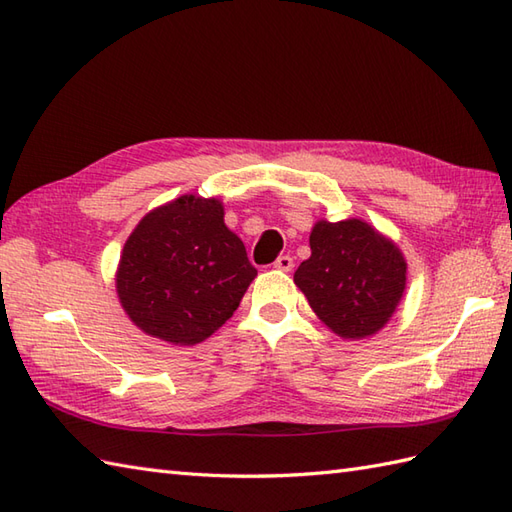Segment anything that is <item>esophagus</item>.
Segmentation results:
<instances>
[{
    "label": "esophagus",
    "mask_w": 512,
    "mask_h": 512,
    "mask_svg": "<svg viewBox=\"0 0 512 512\" xmlns=\"http://www.w3.org/2000/svg\"><path fill=\"white\" fill-rule=\"evenodd\" d=\"M273 267L280 269V271H291V269H293V258L284 254V256H280V258L276 260V263H273Z\"/></svg>",
    "instance_id": "esophagus-1"
}]
</instances>
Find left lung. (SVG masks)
Listing matches in <instances>:
<instances>
[{
	"mask_svg": "<svg viewBox=\"0 0 512 512\" xmlns=\"http://www.w3.org/2000/svg\"><path fill=\"white\" fill-rule=\"evenodd\" d=\"M295 284L317 317L343 339H365L391 319L406 289V260L360 219L319 221Z\"/></svg>",
	"mask_w": 512,
	"mask_h": 512,
	"instance_id": "8db88e82",
	"label": "left lung"
}]
</instances>
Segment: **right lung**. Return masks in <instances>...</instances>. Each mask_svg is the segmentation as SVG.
Instances as JSON below:
<instances>
[{
  "instance_id": "obj_1",
  "label": "right lung",
  "mask_w": 512,
  "mask_h": 512,
  "mask_svg": "<svg viewBox=\"0 0 512 512\" xmlns=\"http://www.w3.org/2000/svg\"><path fill=\"white\" fill-rule=\"evenodd\" d=\"M256 278L219 199L184 195L141 219L126 241L117 293L156 339L195 345L226 323Z\"/></svg>"
}]
</instances>
